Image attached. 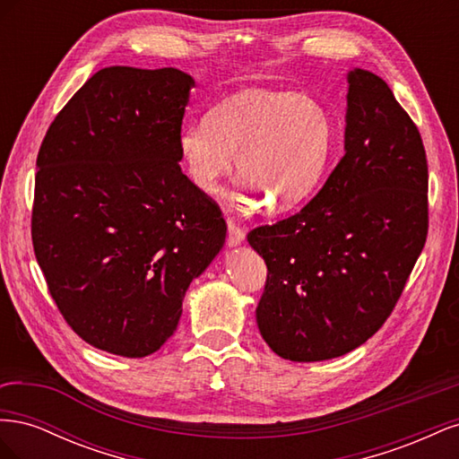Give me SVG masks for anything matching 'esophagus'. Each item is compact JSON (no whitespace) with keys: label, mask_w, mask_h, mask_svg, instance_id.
<instances>
[{"label":"esophagus","mask_w":459,"mask_h":459,"mask_svg":"<svg viewBox=\"0 0 459 459\" xmlns=\"http://www.w3.org/2000/svg\"><path fill=\"white\" fill-rule=\"evenodd\" d=\"M243 241H245V231L239 226H235L233 221H228V245L238 247Z\"/></svg>","instance_id":"obj_1"}]
</instances>
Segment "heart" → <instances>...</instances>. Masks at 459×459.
<instances>
[{"label":"heart","instance_id":"b5f03b06","mask_svg":"<svg viewBox=\"0 0 459 459\" xmlns=\"http://www.w3.org/2000/svg\"><path fill=\"white\" fill-rule=\"evenodd\" d=\"M331 143V118L316 100L295 91L247 90L208 110L204 124L179 132L178 155L189 182L204 195L221 191L235 157L243 178L241 201L289 211L317 186Z\"/></svg>","mask_w":459,"mask_h":459}]
</instances>
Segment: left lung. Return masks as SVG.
<instances>
[{"label":"left lung","instance_id":"obj_1","mask_svg":"<svg viewBox=\"0 0 459 459\" xmlns=\"http://www.w3.org/2000/svg\"><path fill=\"white\" fill-rule=\"evenodd\" d=\"M346 80L344 157L300 212L247 235L268 266L260 335L290 362L342 356L377 333L427 239L418 126L377 74Z\"/></svg>","mask_w":459,"mask_h":459}]
</instances>
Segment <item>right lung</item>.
<instances>
[{
	"label": "right lung",
	"instance_id": "add662e5",
	"mask_svg": "<svg viewBox=\"0 0 459 459\" xmlns=\"http://www.w3.org/2000/svg\"><path fill=\"white\" fill-rule=\"evenodd\" d=\"M193 86L178 68H103L38 152L36 260L66 324L110 354L157 352L226 241L218 204L178 164Z\"/></svg>",
	"mask_w": 459,
	"mask_h": 459
}]
</instances>
